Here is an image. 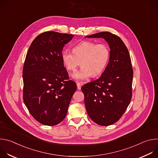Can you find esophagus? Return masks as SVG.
I'll list each match as a JSON object with an SVG mask.
<instances>
[{
    "instance_id": "1",
    "label": "esophagus",
    "mask_w": 158,
    "mask_h": 158,
    "mask_svg": "<svg viewBox=\"0 0 158 158\" xmlns=\"http://www.w3.org/2000/svg\"><path fill=\"white\" fill-rule=\"evenodd\" d=\"M77 88L78 90H80L81 88V84L80 83H77Z\"/></svg>"
}]
</instances>
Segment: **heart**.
Returning <instances> with one entry per match:
<instances>
[{"mask_svg":"<svg viewBox=\"0 0 158 158\" xmlns=\"http://www.w3.org/2000/svg\"><path fill=\"white\" fill-rule=\"evenodd\" d=\"M60 57L63 65L70 71L76 70L81 60V67L71 75V77L82 81L92 75L96 77L103 72L109 60L110 51L106 44L86 40L74 46L73 52L63 49Z\"/></svg>","mask_w":158,"mask_h":158,"instance_id":"b5f03b06","label":"heart"}]
</instances>
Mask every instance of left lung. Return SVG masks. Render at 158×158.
<instances>
[{
    "mask_svg": "<svg viewBox=\"0 0 158 158\" xmlns=\"http://www.w3.org/2000/svg\"><path fill=\"white\" fill-rule=\"evenodd\" d=\"M85 37L102 38L110 48L109 60L101 76L81 88L90 118L99 125L109 126L121 118L131 100V57L124 43L116 35L102 32Z\"/></svg>",
    "mask_w": 158,
    "mask_h": 158,
    "instance_id": "8db88e82",
    "label": "left lung"
}]
</instances>
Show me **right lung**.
I'll return each instance as SVG.
<instances>
[{
  "label": "right lung",
  "instance_id": "1",
  "mask_svg": "<svg viewBox=\"0 0 158 158\" xmlns=\"http://www.w3.org/2000/svg\"><path fill=\"white\" fill-rule=\"evenodd\" d=\"M74 35L49 31L32 41L25 59L23 99L31 114L44 125L54 126L65 118L77 85L66 81L68 73L60 54Z\"/></svg>",
  "mask_w": 158,
  "mask_h": 158
}]
</instances>
